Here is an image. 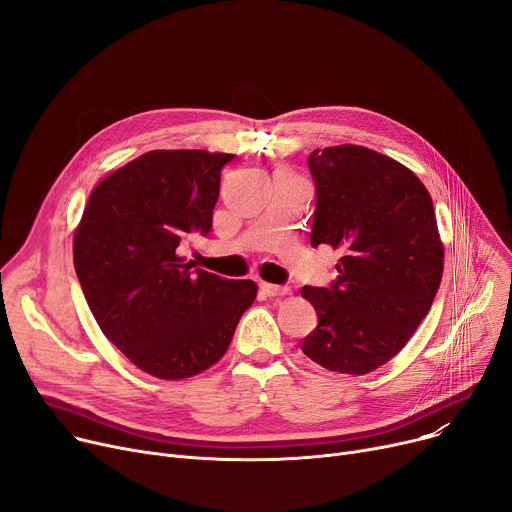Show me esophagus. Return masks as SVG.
Masks as SVG:
<instances>
[{
  "label": "esophagus",
  "mask_w": 512,
  "mask_h": 512,
  "mask_svg": "<svg viewBox=\"0 0 512 512\" xmlns=\"http://www.w3.org/2000/svg\"><path fill=\"white\" fill-rule=\"evenodd\" d=\"M259 288L265 297H284V294L290 292L288 286H276V284H267V282H261Z\"/></svg>",
  "instance_id": "obj_1"
}]
</instances>
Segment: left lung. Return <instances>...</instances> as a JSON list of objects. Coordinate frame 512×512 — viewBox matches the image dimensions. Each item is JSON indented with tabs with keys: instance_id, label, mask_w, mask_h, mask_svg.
Returning <instances> with one entry per match:
<instances>
[{
	"instance_id": "left-lung-1",
	"label": "left lung",
	"mask_w": 512,
	"mask_h": 512,
	"mask_svg": "<svg viewBox=\"0 0 512 512\" xmlns=\"http://www.w3.org/2000/svg\"><path fill=\"white\" fill-rule=\"evenodd\" d=\"M311 245L342 249L330 288L303 286L317 328L303 353L336 373L363 375L405 348L440 288L444 247L423 182L359 145L315 149Z\"/></svg>"
}]
</instances>
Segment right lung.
<instances>
[{"label": "right lung", "instance_id": "right-lung-1", "mask_svg": "<svg viewBox=\"0 0 512 512\" xmlns=\"http://www.w3.org/2000/svg\"><path fill=\"white\" fill-rule=\"evenodd\" d=\"M232 153L149 151L103 178L74 232V270L101 332L149 375L191 378L228 351L253 280L195 267Z\"/></svg>", "mask_w": 512, "mask_h": 512}]
</instances>
